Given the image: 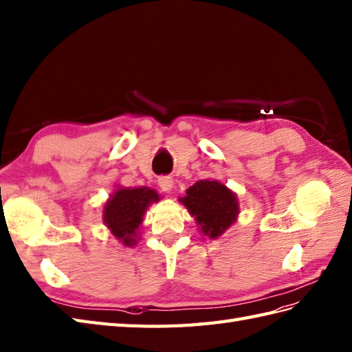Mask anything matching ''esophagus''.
I'll use <instances>...</instances> for the list:
<instances>
[{"instance_id": "esophagus-1", "label": "esophagus", "mask_w": 352, "mask_h": 352, "mask_svg": "<svg viewBox=\"0 0 352 352\" xmlns=\"http://www.w3.org/2000/svg\"><path fill=\"white\" fill-rule=\"evenodd\" d=\"M158 185H160V188L164 192H170L171 190H173L175 182H173V179H171L170 176H164V177H160L158 179Z\"/></svg>"}]
</instances>
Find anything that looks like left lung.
<instances>
[{
	"label": "left lung",
	"instance_id": "obj_1",
	"mask_svg": "<svg viewBox=\"0 0 352 352\" xmlns=\"http://www.w3.org/2000/svg\"><path fill=\"white\" fill-rule=\"evenodd\" d=\"M195 219L201 234L218 239L234 224L241 212L237 194L217 179H204L186 190L179 199Z\"/></svg>",
	"mask_w": 352,
	"mask_h": 352
}]
</instances>
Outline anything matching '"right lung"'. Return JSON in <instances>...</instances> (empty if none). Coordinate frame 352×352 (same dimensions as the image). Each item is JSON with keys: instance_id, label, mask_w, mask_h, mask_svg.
<instances>
[{"instance_id": "obj_1", "label": "right lung", "mask_w": 352, "mask_h": 352, "mask_svg": "<svg viewBox=\"0 0 352 352\" xmlns=\"http://www.w3.org/2000/svg\"><path fill=\"white\" fill-rule=\"evenodd\" d=\"M158 200L160 195L152 188L118 186L102 208V222L124 246L133 248L140 241L144 213Z\"/></svg>"}]
</instances>
